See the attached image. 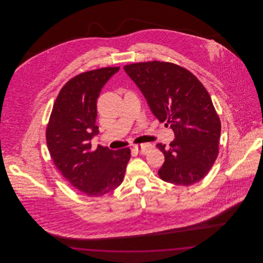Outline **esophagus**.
<instances>
[{
    "mask_svg": "<svg viewBox=\"0 0 263 263\" xmlns=\"http://www.w3.org/2000/svg\"><path fill=\"white\" fill-rule=\"evenodd\" d=\"M134 149L138 151L141 154H146L147 152L152 149V145L151 144H141V145H135Z\"/></svg>",
    "mask_w": 263,
    "mask_h": 263,
    "instance_id": "obj_1",
    "label": "esophagus"
}]
</instances>
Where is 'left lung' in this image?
I'll list each match as a JSON object with an SVG mask.
<instances>
[{
	"label": "left lung",
	"mask_w": 263,
	"mask_h": 263,
	"mask_svg": "<svg viewBox=\"0 0 263 263\" xmlns=\"http://www.w3.org/2000/svg\"><path fill=\"white\" fill-rule=\"evenodd\" d=\"M124 71L153 114L175 133L170 149L157 145L164 155L160 177L184 186L200 181L217 159L221 135V122L206 88L195 76L173 63H135L126 65Z\"/></svg>",
	"instance_id": "1"
}]
</instances>
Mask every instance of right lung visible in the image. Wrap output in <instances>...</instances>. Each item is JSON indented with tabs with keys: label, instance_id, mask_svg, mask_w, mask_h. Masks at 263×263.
<instances>
[{
	"label": "right lung",
	"instance_id": "right-lung-1",
	"mask_svg": "<svg viewBox=\"0 0 263 263\" xmlns=\"http://www.w3.org/2000/svg\"><path fill=\"white\" fill-rule=\"evenodd\" d=\"M106 67L82 73L60 90L46 129V142L54 164L61 175L89 197L104 195L124 178L131 154L129 148L109 150L90 140L99 134L96 124L97 100L101 88L119 71Z\"/></svg>",
	"mask_w": 263,
	"mask_h": 263
}]
</instances>
